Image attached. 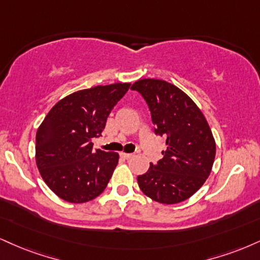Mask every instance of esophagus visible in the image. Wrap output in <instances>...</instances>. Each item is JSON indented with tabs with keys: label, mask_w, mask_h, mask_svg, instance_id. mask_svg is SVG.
Listing matches in <instances>:
<instances>
[{
	"label": "esophagus",
	"mask_w": 260,
	"mask_h": 260,
	"mask_svg": "<svg viewBox=\"0 0 260 260\" xmlns=\"http://www.w3.org/2000/svg\"><path fill=\"white\" fill-rule=\"evenodd\" d=\"M121 157L124 158V160H129V158L133 157V154H126V152H121Z\"/></svg>",
	"instance_id": "obj_1"
}]
</instances>
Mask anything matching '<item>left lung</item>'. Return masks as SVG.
Returning <instances> with one entry per match:
<instances>
[{"label":"left lung","instance_id":"8db88e82","mask_svg":"<svg viewBox=\"0 0 260 260\" xmlns=\"http://www.w3.org/2000/svg\"><path fill=\"white\" fill-rule=\"evenodd\" d=\"M131 89L145 99L155 133L166 137L167 145L164 157L137 178L140 190L165 205L185 201L203 185L213 166L215 142L208 122L189 95L164 80H139Z\"/></svg>","mask_w":260,"mask_h":260}]
</instances>
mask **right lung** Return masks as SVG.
I'll list each match as a JSON object with an SVG mask.
<instances>
[{
	"label": "right lung",
	"mask_w": 260,
	"mask_h": 260,
	"mask_svg": "<svg viewBox=\"0 0 260 260\" xmlns=\"http://www.w3.org/2000/svg\"><path fill=\"white\" fill-rule=\"evenodd\" d=\"M114 83L77 90L47 114L36 133V165L55 195L71 203L95 199L105 190L118 162L117 152L93 151L106 118L129 89Z\"/></svg>",
	"instance_id": "right-lung-1"
}]
</instances>
